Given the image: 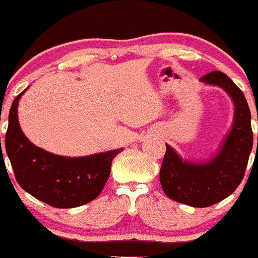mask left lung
Segmentation results:
<instances>
[{"label": "left lung", "instance_id": "8db88e82", "mask_svg": "<svg viewBox=\"0 0 258 258\" xmlns=\"http://www.w3.org/2000/svg\"><path fill=\"white\" fill-rule=\"evenodd\" d=\"M200 80L221 86L232 98L235 104L232 129L220 152L204 164L183 161L166 145L160 168V183L166 197L174 202L206 208L231 195L243 181L253 146V133L247 99L234 81L220 71H212Z\"/></svg>", "mask_w": 258, "mask_h": 258}]
</instances>
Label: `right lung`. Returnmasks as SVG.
Returning a JSON list of instances; mask_svg holds the SVG:
<instances>
[{"label": "right lung", "mask_w": 258, "mask_h": 258, "mask_svg": "<svg viewBox=\"0 0 258 258\" xmlns=\"http://www.w3.org/2000/svg\"><path fill=\"white\" fill-rule=\"evenodd\" d=\"M24 92L11 104L5 137L6 154L19 186L55 208H75L94 200L108 179L113 157L122 149L85 157L58 156L40 149L27 140L18 121V103Z\"/></svg>", "instance_id": "obj_1"}]
</instances>
